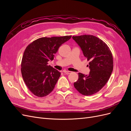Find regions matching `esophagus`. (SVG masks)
<instances>
[{"label": "esophagus", "mask_w": 131, "mask_h": 131, "mask_svg": "<svg viewBox=\"0 0 131 131\" xmlns=\"http://www.w3.org/2000/svg\"><path fill=\"white\" fill-rule=\"evenodd\" d=\"M66 74H67V75H68V74H70L71 73V72H69V71H65V72H64Z\"/></svg>", "instance_id": "esophagus-1"}]
</instances>
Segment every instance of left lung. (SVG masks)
<instances>
[{"mask_svg":"<svg viewBox=\"0 0 131 131\" xmlns=\"http://www.w3.org/2000/svg\"><path fill=\"white\" fill-rule=\"evenodd\" d=\"M88 59L89 75L79 73V79L74 83L75 88L85 96H91L101 90L108 81L113 70V58L110 49L101 39L92 35L73 36Z\"/></svg>","mask_w":131,"mask_h":131,"instance_id":"left-lung-1","label":"left lung"}]
</instances>
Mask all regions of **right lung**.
I'll list each match as a JSON object with an SVG mask.
<instances>
[{
  "instance_id": "add662e5",
  "label": "right lung",
  "mask_w": 131,
  "mask_h": 131,
  "mask_svg": "<svg viewBox=\"0 0 131 131\" xmlns=\"http://www.w3.org/2000/svg\"><path fill=\"white\" fill-rule=\"evenodd\" d=\"M72 36L43 37L28 45L21 62V73L27 87L35 96H46L53 91L61 73L48 64L59 47Z\"/></svg>"
}]
</instances>
